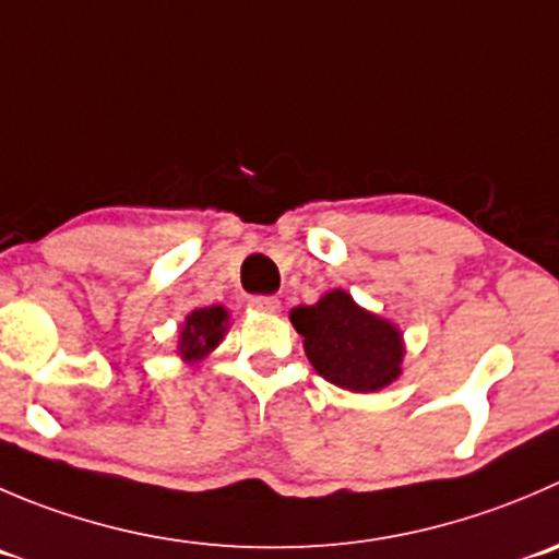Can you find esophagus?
<instances>
[{"label": "esophagus", "mask_w": 559, "mask_h": 559, "mask_svg": "<svg viewBox=\"0 0 559 559\" xmlns=\"http://www.w3.org/2000/svg\"><path fill=\"white\" fill-rule=\"evenodd\" d=\"M251 308L253 311H262V313H275L281 308V300L278 297L259 295V297H251Z\"/></svg>", "instance_id": "obj_1"}]
</instances>
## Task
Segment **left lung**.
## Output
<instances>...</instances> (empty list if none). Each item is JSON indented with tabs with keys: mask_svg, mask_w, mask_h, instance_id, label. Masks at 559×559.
Wrapping results in <instances>:
<instances>
[{
	"mask_svg": "<svg viewBox=\"0 0 559 559\" xmlns=\"http://www.w3.org/2000/svg\"><path fill=\"white\" fill-rule=\"evenodd\" d=\"M308 362L322 379L352 393H379L404 373V333L368 311L346 289H330L313 306L289 311Z\"/></svg>",
	"mask_w": 559,
	"mask_h": 559,
	"instance_id": "8db88e82",
	"label": "left lung"
}]
</instances>
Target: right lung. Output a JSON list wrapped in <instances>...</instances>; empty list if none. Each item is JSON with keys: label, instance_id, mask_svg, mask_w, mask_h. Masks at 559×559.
<instances>
[{"label": "right lung", "instance_id": "1", "mask_svg": "<svg viewBox=\"0 0 559 559\" xmlns=\"http://www.w3.org/2000/svg\"><path fill=\"white\" fill-rule=\"evenodd\" d=\"M229 319V308L224 306L193 308L186 317V322H182L180 335H177V357L188 362V366L202 362L226 338L231 324Z\"/></svg>", "mask_w": 559, "mask_h": 559}]
</instances>
